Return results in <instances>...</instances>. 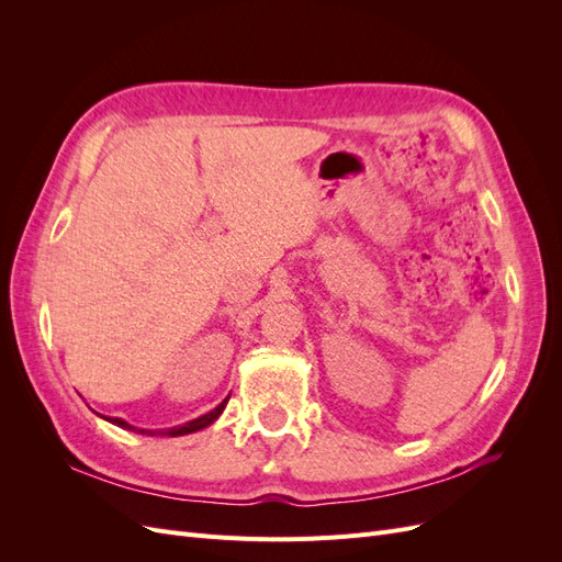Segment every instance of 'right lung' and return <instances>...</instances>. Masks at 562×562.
Returning <instances> with one entry per match:
<instances>
[{"label": "right lung", "mask_w": 562, "mask_h": 562, "mask_svg": "<svg viewBox=\"0 0 562 562\" xmlns=\"http://www.w3.org/2000/svg\"><path fill=\"white\" fill-rule=\"evenodd\" d=\"M227 401H229V396L220 403L217 407H213L211 413H206V415H201V417H196V419H192V422H184V424H180V427H171V429H159V431H149V429H138V427H133V424H128L126 419H122V417H105V415H100L103 419H108V422H112L114 427H122V429H128V431H135V434H149V436H155V434H161V436H184V434H194V431H199V429H206L209 424H213L220 415H223V411H225V405H227ZM98 415V413H95Z\"/></svg>", "instance_id": "obj_1"}]
</instances>
